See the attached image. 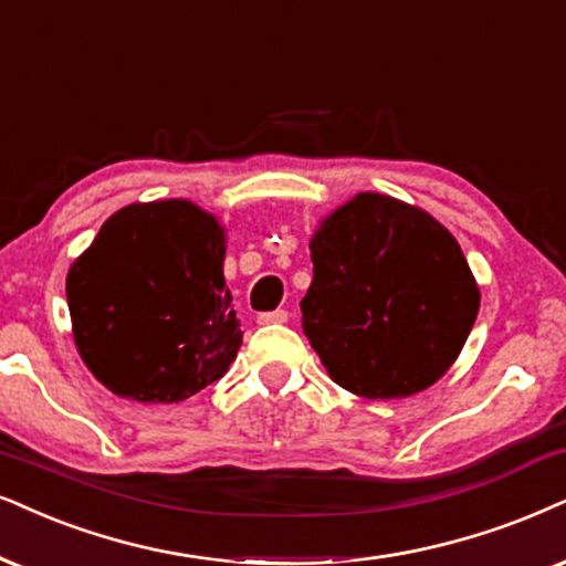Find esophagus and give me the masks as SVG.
I'll return each mask as SVG.
<instances>
[{
	"mask_svg": "<svg viewBox=\"0 0 566 566\" xmlns=\"http://www.w3.org/2000/svg\"><path fill=\"white\" fill-rule=\"evenodd\" d=\"M287 321H290V313L287 311H271V313H261V316H259V324L261 326L287 324Z\"/></svg>",
	"mask_w": 566,
	"mask_h": 566,
	"instance_id": "esophagus-1",
	"label": "esophagus"
}]
</instances>
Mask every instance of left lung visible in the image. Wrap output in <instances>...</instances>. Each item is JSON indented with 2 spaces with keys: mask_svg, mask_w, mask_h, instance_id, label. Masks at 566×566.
<instances>
[{
  "mask_svg": "<svg viewBox=\"0 0 566 566\" xmlns=\"http://www.w3.org/2000/svg\"><path fill=\"white\" fill-rule=\"evenodd\" d=\"M303 332L334 384L402 399L460 357L481 290L454 234L418 206L357 192L311 238Z\"/></svg>",
  "mask_w": 566,
  "mask_h": 566,
  "instance_id": "obj_1",
  "label": "left lung"
}]
</instances>
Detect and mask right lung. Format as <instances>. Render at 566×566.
Returning a JSON list of instances; mask_svg holds the SVG:
<instances>
[{
	"instance_id": "obj_1",
	"label": "right lung",
	"mask_w": 566,
	"mask_h": 566,
	"mask_svg": "<svg viewBox=\"0 0 566 566\" xmlns=\"http://www.w3.org/2000/svg\"><path fill=\"white\" fill-rule=\"evenodd\" d=\"M227 232L192 200L130 203L67 271L73 339L106 389L182 402L219 381L242 345L224 284Z\"/></svg>"
}]
</instances>
